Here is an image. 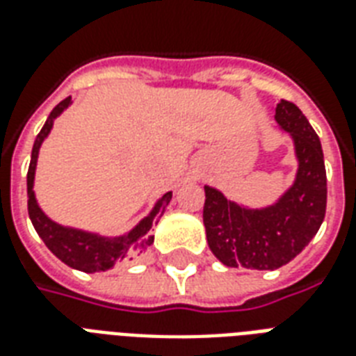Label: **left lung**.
<instances>
[{"instance_id": "left-lung-1", "label": "left lung", "mask_w": 356, "mask_h": 356, "mask_svg": "<svg viewBox=\"0 0 356 356\" xmlns=\"http://www.w3.org/2000/svg\"><path fill=\"white\" fill-rule=\"evenodd\" d=\"M276 122L295 138L298 175L274 207L248 210L204 188L202 221L208 245L232 268H280L309 244L325 219L327 170L317 133L300 108L285 99L276 106Z\"/></svg>"}]
</instances>
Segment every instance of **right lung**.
Returning a JSON list of instances; mask_svg holds the SVG:
<instances>
[{"label":"right lung","instance_id":"1","mask_svg":"<svg viewBox=\"0 0 356 356\" xmlns=\"http://www.w3.org/2000/svg\"><path fill=\"white\" fill-rule=\"evenodd\" d=\"M69 103H71V97L63 99L60 105L54 106V111L50 112L47 124L42 125L41 133L37 135L35 143H33L28 170V213L31 223L35 227L37 234L41 236L42 242L47 244L48 250L52 251L56 257L63 261L71 268L93 274V272H103V270L112 268L118 261H124V259L131 261L135 253H140L148 245H152L154 236L149 234V229L163 216L168 200L172 199V193L168 191V193L163 195L161 199L157 200V204L154 207L148 218H144L127 236H122V238H103V236L90 234V232L67 229V227L54 223L52 219H48L39 208L35 195H33V176H35L37 156H39V148H41L42 140L47 138V135L52 129L54 118L60 116L61 112L69 106Z\"/></svg>","mask_w":356,"mask_h":356}]
</instances>
